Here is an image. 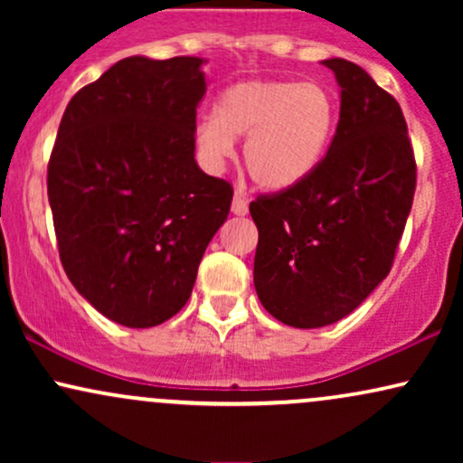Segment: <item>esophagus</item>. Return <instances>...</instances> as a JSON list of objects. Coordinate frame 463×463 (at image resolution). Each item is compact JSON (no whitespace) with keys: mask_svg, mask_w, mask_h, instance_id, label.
Here are the masks:
<instances>
[{"mask_svg":"<svg viewBox=\"0 0 463 463\" xmlns=\"http://www.w3.org/2000/svg\"><path fill=\"white\" fill-rule=\"evenodd\" d=\"M231 211L235 215H239V217H243L248 213V200L243 198V195H239V194H235V198H232V206H231Z\"/></svg>","mask_w":463,"mask_h":463,"instance_id":"esophagus-1","label":"esophagus"}]
</instances>
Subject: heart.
<instances>
[{"label":"heart","mask_w":463,"mask_h":463,"mask_svg":"<svg viewBox=\"0 0 463 463\" xmlns=\"http://www.w3.org/2000/svg\"><path fill=\"white\" fill-rule=\"evenodd\" d=\"M339 109L324 84L294 80H241L215 99L213 117L195 126V147L220 169L243 141L250 178L265 191L298 187L320 167L335 139Z\"/></svg>","instance_id":"b5f03b06"}]
</instances>
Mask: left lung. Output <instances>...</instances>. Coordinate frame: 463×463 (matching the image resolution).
Returning <instances> with one entry per match:
<instances>
[{
  "mask_svg": "<svg viewBox=\"0 0 463 463\" xmlns=\"http://www.w3.org/2000/svg\"><path fill=\"white\" fill-rule=\"evenodd\" d=\"M339 84V121L320 167L259 195L254 289L276 320L320 328L353 313L392 269L416 191L401 106L354 62L322 61Z\"/></svg>",
  "mask_w": 463,
  "mask_h": 463,
  "instance_id": "obj_1",
  "label": "left lung"
}]
</instances>
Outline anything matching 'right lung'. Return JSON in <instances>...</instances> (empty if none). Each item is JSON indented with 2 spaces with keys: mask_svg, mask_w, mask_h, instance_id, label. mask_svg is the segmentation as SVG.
Listing matches in <instances>:
<instances>
[{
  "mask_svg": "<svg viewBox=\"0 0 463 463\" xmlns=\"http://www.w3.org/2000/svg\"><path fill=\"white\" fill-rule=\"evenodd\" d=\"M204 58L130 56L73 95L47 165L62 268L93 309L150 328L187 305L232 187L195 163Z\"/></svg>",
  "mask_w": 463,
  "mask_h": 463,
  "instance_id": "add662e5",
  "label": "right lung"
}]
</instances>
